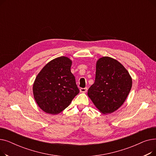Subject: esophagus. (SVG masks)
Masks as SVG:
<instances>
[{
	"label": "esophagus",
	"mask_w": 156,
	"mask_h": 156,
	"mask_svg": "<svg viewBox=\"0 0 156 156\" xmlns=\"http://www.w3.org/2000/svg\"><path fill=\"white\" fill-rule=\"evenodd\" d=\"M80 91L81 93H85L87 91V88H81L80 89Z\"/></svg>",
	"instance_id": "1"
}]
</instances>
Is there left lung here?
<instances>
[{"instance_id":"1","label":"left lung","mask_w":156,"mask_h":156,"mask_svg":"<svg viewBox=\"0 0 156 156\" xmlns=\"http://www.w3.org/2000/svg\"><path fill=\"white\" fill-rule=\"evenodd\" d=\"M132 87V79L119 62L102 57L96 64L94 83L88 95L101 112L110 114L119 109L126 99Z\"/></svg>"}]
</instances>
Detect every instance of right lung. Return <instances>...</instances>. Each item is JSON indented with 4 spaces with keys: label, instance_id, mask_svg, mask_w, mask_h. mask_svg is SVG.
Listing matches in <instances>:
<instances>
[{
    "label": "right lung",
    "instance_id": "obj_1",
    "mask_svg": "<svg viewBox=\"0 0 156 156\" xmlns=\"http://www.w3.org/2000/svg\"><path fill=\"white\" fill-rule=\"evenodd\" d=\"M72 61L67 57H57L40 71L33 86L35 100L44 112L57 114L70 104L80 90L71 72Z\"/></svg>",
    "mask_w": 156,
    "mask_h": 156
}]
</instances>
